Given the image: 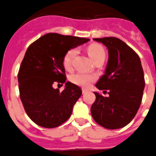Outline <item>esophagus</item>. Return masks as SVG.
<instances>
[{"label":"esophagus","mask_w":156,"mask_h":156,"mask_svg":"<svg viewBox=\"0 0 156 156\" xmlns=\"http://www.w3.org/2000/svg\"><path fill=\"white\" fill-rule=\"evenodd\" d=\"M87 92H88V90H87V89H85V88H82V93L85 94V93H86Z\"/></svg>","instance_id":"1"}]
</instances>
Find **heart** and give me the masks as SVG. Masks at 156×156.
<instances>
[{
    "mask_svg": "<svg viewBox=\"0 0 156 156\" xmlns=\"http://www.w3.org/2000/svg\"><path fill=\"white\" fill-rule=\"evenodd\" d=\"M76 50L72 49V50H70L65 54L64 57V61H63V64H64V67L66 69L69 70L71 68L73 60L76 55ZM88 54L92 61H95V60L101 58V57L105 58V56H106L104 49L99 45L96 44L91 45L88 47ZM95 79H96V77L95 75L84 72L76 73L75 75H73L71 78V80L73 83L83 87V88H88V87L90 86L92 82L95 81Z\"/></svg>",
    "mask_w": 156,
    "mask_h": 156,
    "instance_id": "heart-1",
    "label": "heart"
}]
</instances>
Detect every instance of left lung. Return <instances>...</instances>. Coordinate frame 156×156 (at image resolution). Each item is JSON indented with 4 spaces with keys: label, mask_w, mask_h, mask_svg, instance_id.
Wrapping results in <instances>:
<instances>
[{
    "label": "left lung",
    "mask_w": 156,
    "mask_h": 156,
    "mask_svg": "<svg viewBox=\"0 0 156 156\" xmlns=\"http://www.w3.org/2000/svg\"><path fill=\"white\" fill-rule=\"evenodd\" d=\"M108 49L105 74L95 87L108 92L104 97L97 92L91 113L95 121L107 129L125 127L133 120L141 105L144 88L141 60L124 42L116 37L94 39Z\"/></svg>",
    "instance_id": "8db88e82"
}]
</instances>
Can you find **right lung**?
<instances>
[{
  "mask_svg": "<svg viewBox=\"0 0 156 156\" xmlns=\"http://www.w3.org/2000/svg\"><path fill=\"white\" fill-rule=\"evenodd\" d=\"M88 41L89 39L51 33L27 49L18 75L19 88L24 109L37 125L54 128L71 116L81 89L67 81L61 93L52 88V84L66 81L63 64L65 54Z\"/></svg>",
  "mask_w": 156,
  "mask_h": 156,
  "instance_id": "obj_1",
  "label": "right lung"
}]
</instances>
